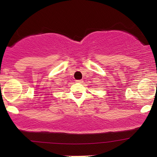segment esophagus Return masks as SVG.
<instances>
[{"label": "esophagus", "instance_id": "obj_1", "mask_svg": "<svg viewBox=\"0 0 157 157\" xmlns=\"http://www.w3.org/2000/svg\"><path fill=\"white\" fill-rule=\"evenodd\" d=\"M76 83H82V82H83V81H82V80H76Z\"/></svg>", "mask_w": 157, "mask_h": 157}]
</instances>
